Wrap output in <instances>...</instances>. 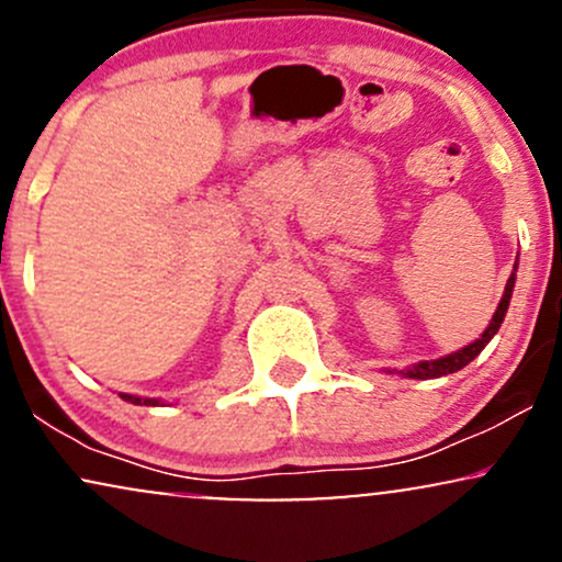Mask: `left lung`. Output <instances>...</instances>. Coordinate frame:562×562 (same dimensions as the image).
Here are the masks:
<instances>
[{"label":"left lung","instance_id":"left-lung-1","mask_svg":"<svg viewBox=\"0 0 562 562\" xmlns=\"http://www.w3.org/2000/svg\"><path fill=\"white\" fill-rule=\"evenodd\" d=\"M515 272H518V261H515V267H513V274H509V280H507V285H505V293H502V301H499V306H496L494 317H492V322H488V327H486V330L481 333V338H475L473 344H468L465 348H460V351H454V353H447V357H441V359H430V362H417V364L406 367V370H398L396 375H402V378H412V380H430V378H443V375H451V372L462 370V367L473 362V359L479 357V353L483 351V348L488 346V340H492L494 335L499 333L502 322H505V314H507L509 299H513V288H515ZM389 372H391V370H389ZM391 375H393V372H391Z\"/></svg>","mask_w":562,"mask_h":562}]
</instances>
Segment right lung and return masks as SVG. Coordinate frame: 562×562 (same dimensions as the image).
Listing matches in <instances>:
<instances>
[{
    "label": "right lung",
    "instance_id": "right-lung-1",
    "mask_svg": "<svg viewBox=\"0 0 562 562\" xmlns=\"http://www.w3.org/2000/svg\"><path fill=\"white\" fill-rule=\"evenodd\" d=\"M121 398H124V402L139 404V406H164V402H160V398H145V396H132V393H121Z\"/></svg>",
    "mask_w": 562,
    "mask_h": 562
}]
</instances>
